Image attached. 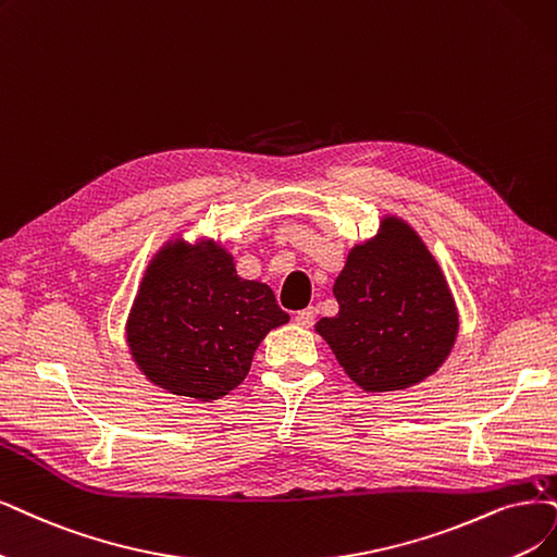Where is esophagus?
<instances>
[{
	"label": "esophagus",
	"instance_id": "34e87169",
	"mask_svg": "<svg viewBox=\"0 0 557 557\" xmlns=\"http://www.w3.org/2000/svg\"><path fill=\"white\" fill-rule=\"evenodd\" d=\"M314 319H317V310H314V307H307V310H300V312L296 314V323H298L300 327H312V325H314Z\"/></svg>",
	"mask_w": 557,
	"mask_h": 557
}]
</instances>
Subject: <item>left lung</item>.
Masks as SVG:
<instances>
[{"label":"left lung","mask_w":557,"mask_h":557,"mask_svg":"<svg viewBox=\"0 0 557 557\" xmlns=\"http://www.w3.org/2000/svg\"><path fill=\"white\" fill-rule=\"evenodd\" d=\"M333 294L337 317L317 323L337 362L367 393L424 381L445 362L459 314L438 261L399 218L348 252Z\"/></svg>","instance_id":"left-lung-1"}]
</instances>
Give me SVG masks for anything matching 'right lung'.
<instances>
[{"label":"right lung","instance_id":"add662e5","mask_svg":"<svg viewBox=\"0 0 557 557\" xmlns=\"http://www.w3.org/2000/svg\"><path fill=\"white\" fill-rule=\"evenodd\" d=\"M286 321L271 286L238 277L222 245L176 238L144 273L126 337L151 383L213 401L243 383L261 339Z\"/></svg>","mask_w":557,"mask_h":557}]
</instances>
